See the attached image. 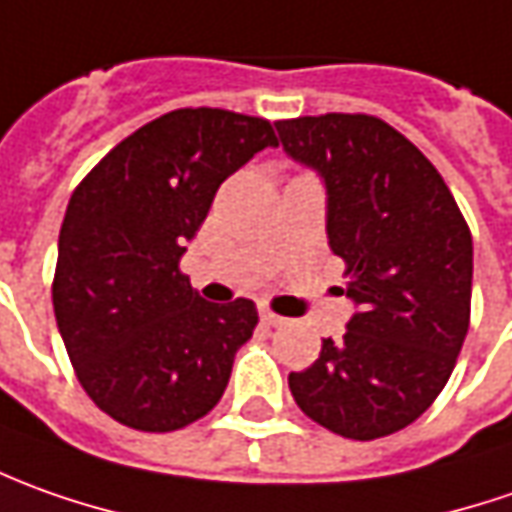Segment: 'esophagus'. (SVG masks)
Instances as JSON below:
<instances>
[{
  "mask_svg": "<svg viewBox=\"0 0 512 512\" xmlns=\"http://www.w3.org/2000/svg\"><path fill=\"white\" fill-rule=\"evenodd\" d=\"M260 323L269 328H277V326H283V317H280V314H274V311H269V309H260Z\"/></svg>",
  "mask_w": 512,
  "mask_h": 512,
  "instance_id": "1",
  "label": "esophagus"
}]
</instances>
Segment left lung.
Wrapping results in <instances>:
<instances>
[{
    "instance_id": "left-lung-1",
    "label": "left lung",
    "mask_w": 512,
    "mask_h": 512,
    "mask_svg": "<svg viewBox=\"0 0 512 512\" xmlns=\"http://www.w3.org/2000/svg\"><path fill=\"white\" fill-rule=\"evenodd\" d=\"M328 192V246L357 303L343 340L291 371L300 411L345 439L408 428L448 385L470 326L473 238L448 184L377 115H300L274 124Z\"/></svg>"
}]
</instances>
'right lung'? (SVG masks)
I'll return each mask as SVG.
<instances>
[{"label":"right lung","mask_w":512,"mask_h":512,"mask_svg":"<svg viewBox=\"0 0 512 512\" xmlns=\"http://www.w3.org/2000/svg\"><path fill=\"white\" fill-rule=\"evenodd\" d=\"M266 147V118L184 107L127 135L73 189L53 311L81 388L115 422L178 431L223 397L257 309L206 303L181 255L218 186Z\"/></svg>","instance_id":"1"}]
</instances>
